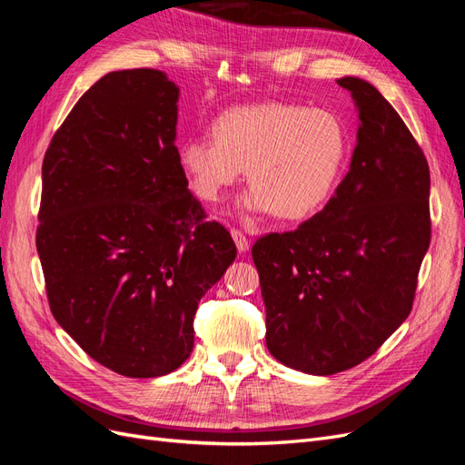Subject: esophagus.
<instances>
[{"label":"esophagus","instance_id":"1","mask_svg":"<svg viewBox=\"0 0 465 465\" xmlns=\"http://www.w3.org/2000/svg\"><path fill=\"white\" fill-rule=\"evenodd\" d=\"M231 234H232V238H234V244H236L238 252H241V254H244V252H248L250 242H248V238L244 236V232H241L238 229H232Z\"/></svg>","mask_w":465,"mask_h":465}]
</instances>
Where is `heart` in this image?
<instances>
[{"mask_svg":"<svg viewBox=\"0 0 465 465\" xmlns=\"http://www.w3.org/2000/svg\"><path fill=\"white\" fill-rule=\"evenodd\" d=\"M209 137L178 147V164L192 192L215 203L246 168L252 190L242 207L301 221L320 211L340 180L347 157L341 120L323 108L263 103L223 112Z\"/></svg>","mask_w":465,"mask_h":465,"instance_id":"b5f03b06","label":"heart"}]
</instances>
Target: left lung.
Segmentation results:
<instances>
[{
	"label": "left lung",
	"instance_id": "1",
	"mask_svg": "<svg viewBox=\"0 0 465 465\" xmlns=\"http://www.w3.org/2000/svg\"><path fill=\"white\" fill-rule=\"evenodd\" d=\"M337 85L359 110L349 173L320 213L252 248L267 349L314 376L357 367L401 326L430 244L423 151L369 81L343 77Z\"/></svg>",
	"mask_w": 465,
	"mask_h": 465
}]
</instances>
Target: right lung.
Returning a JSON list of instances; mask_svg holds the SVG:
<instances>
[{
	"instance_id": "1",
	"label": "right lung",
	"mask_w": 465,
	"mask_h": 465,
	"mask_svg": "<svg viewBox=\"0 0 465 465\" xmlns=\"http://www.w3.org/2000/svg\"><path fill=\"white\" fill-rule=\"evenodd\" d=\"M178 94L159 69L110 72L42 163L36 250L50 311L91 359L130 378L190 357L198 302L236 258L178 164Z\"/></svg>"
}]
</instances>
